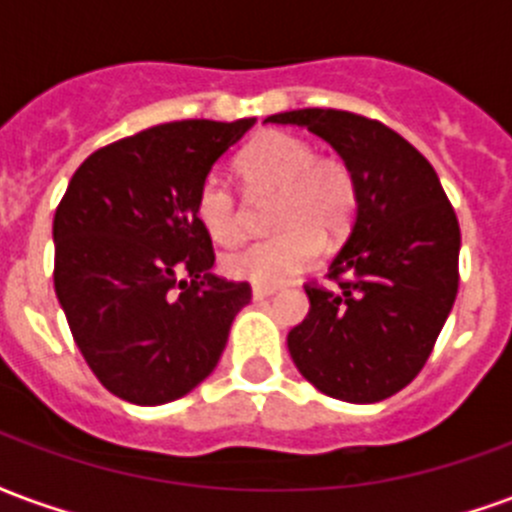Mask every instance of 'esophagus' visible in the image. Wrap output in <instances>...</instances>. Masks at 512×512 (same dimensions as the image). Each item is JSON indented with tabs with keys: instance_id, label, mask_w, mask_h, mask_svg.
Returning a JSON list of instances; mask_svg holds the SVG:
<instances>
[{
	"instance_id": "34e87169",
	"label": "esophagus",
	"mask_w": 512,
	"mask_h": 512,
	"mask_svg": "<svg viewBox=\"0 0 512 512\" xmlns=\"http://www.w3.org/2000/svg\"><path fill=\"white\" fill-rule=\"evenodd\" d=\"M268 296H274V288H260V285L252 288V299H268Z\"/></svg>"
}]
</instances>
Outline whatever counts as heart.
Returning a JSON list of instances; mask_svg holds the SVG:
<instances>
[{
    "instance_id": "obj_1",
    "label": "heart",
    "mask_w": 512,
    "mask_h": 512,
    "mask_svg": "<svg viewBox=\"0 0 512 512\" xmlns=\"http://www.w3.org/2000/svg\"><path fill=\"white\" fill-rule=\"evenodd\" d=\"M235 169L255 194H277L266 241L249 244L222 260L233 279L274 288L315 263L323 238H340L356 213V180L340 156H321L301 136L268 131L235 158ZM194 219L213 244L233 246L244 235L241 208L219 175H208L194 194Z\"/></svg>"
}]
</instances>
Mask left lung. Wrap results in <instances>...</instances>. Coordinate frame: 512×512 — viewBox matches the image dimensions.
Returning <instances> with one entry per match:
<instances>
[{"label":"left lung","mask_w":512,"mask_h":512,"mask_svg":"<svg viewBox=\"0 0 512 512\" xmlns=\"http://www.w3.org/2000/svg\"><path fill=\"white\" fill-rule=\"evenodd\" d=\"M266 123L326 139L356 180V219L329 266L337 288L304 285L310 312L288 334L299 373L323 395L378 403L428 362L458 293L461 227L436 169L378 120L296 109Z\"/></svg>","instance_id":"8db88e82"}]
</instances>
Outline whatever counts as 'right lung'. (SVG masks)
<instances>
[{"label": "right lung", "instance_id": "add662e5", "mask_svg": "<svg viewBox=\"0 0 512 512\" xmlns=\"http://www.w3.org/2000/svg\"><path fill=\"white\" fill-rule=\"evenodd\" d=\"M255 126L178 120L95 150L54 213V290L95 378L136 406L178 400L211 376L246 282L211 274L194 194Z\"/></svg>", "mask_w": 512, "mask_h": 512}]
</instances>
